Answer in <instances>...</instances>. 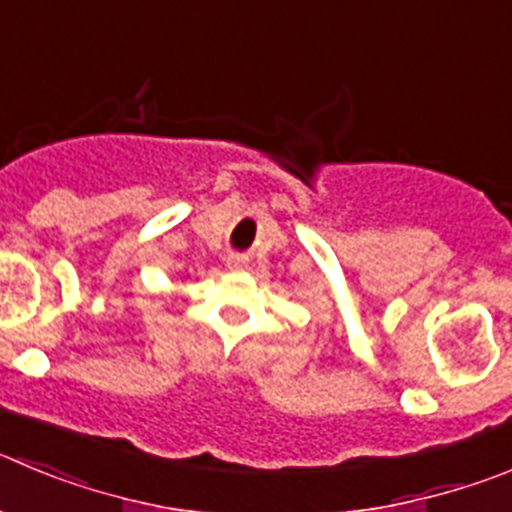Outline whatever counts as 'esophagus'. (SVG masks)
I'll list each match as a JSON object with an SVG mask.
<instances>
[{"label": "esophagus", "instance_id": "esophagus-1", "mask_svg": "<svg viewBox=\"0 0 512 512\" xmlns=\"http://www.w3.org/2000/svg\"><path fill=\"white\" fill-rule=\"evenodd\" d=\"M247 262H250V257H245V255H229L227 257L229 270H245Z\"/></svg>", "mask_w": 512, "mask_h": 512}]
</instances>
